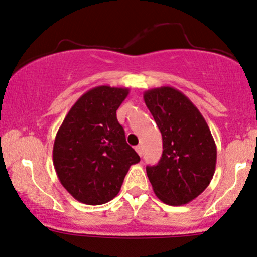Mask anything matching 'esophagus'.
<instances>
[{
    "label": "esophagus",
    "instance_id": "1",
    "mask_svg": "<svg viewBox=\"0 0 257 257\" xmlns=\"http://www.w3.org/2000/svg\"><path fill=\"white\" fill-rule=\"evenodd\" d=\"M135 149H136V152H137V154H138V155H142V147L141 146H137V147H136L135 148Z\"/></svg>",
    "mask_w": 257,
    "mask_h": 257
}]
</instances>
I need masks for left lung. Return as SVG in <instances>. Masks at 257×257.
Returning <instances> with one entry per match:
<instances>
[{"instance_id": "8db88e82", "label": "left lung", "mask_w": 257, "mask_h": 257, "mask_svg": "<svg viewBox=\"0 0 257 257\" xmlns=\"http://www.w3.org/2000/svg\"><path fill=\"white\" fill-rule=\"evenodd\" d=\"M162 135L164 152L147 174L159 200L170 206L186 204L200 196L213 179L216 146L200 110L172 86L148 90L143 95Z\"/></svg>"}]
</instances>
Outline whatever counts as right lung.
<instances>
[{"mask_svg": "<svg viewBox=\"0 0 257 257\" xmlns=\"http://www.w3.org/2000/svg\"><path fill=\"white\" fill-rule=\"evenodd\" d=\"M127 87L96 86L73 104L57 131L53 164L77 201L99 206L119 194L130 167L141 158L126 142L116 110Z\"/></svg>", "mask_w": 257, "mask_h": 257, "instance_id": "obj_1", "label": "right lung"}]
</instances>
